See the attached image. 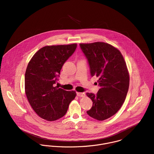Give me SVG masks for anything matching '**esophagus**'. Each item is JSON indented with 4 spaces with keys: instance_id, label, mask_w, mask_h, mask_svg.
<instances>
[{
    "instance_id": "obj_1",
    "label": "esophagus",
    "mask_w": 154,
    "mask_h": 154,
    "mask_svg": "<svg viewBox=\"0 0 154 154\" xmlns=\"http://www.w3.org/2000/svg\"><path fill=\"white\" fill-rule=\"evenodd\" d=\"M77 95L79 97H85V94L84 92H77Z\"/></svg>"
}]
</instances>
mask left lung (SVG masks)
Wrapping results in <instances>:
<instances>
[{
  "instance_id": "1",
  "label": "left lung",
  "mask_w": 154,
  "mask_h": 154,
  "mask_svg": "<svg viewBox=\"0 0 154 154\" xmlns=\"http://www.w3.org/2000/svg\"><path fill=\"white\" fill-rule=\"evenodd\" d=\"M88 59L92 77L99 78L100 88L96 95L86 93L93 102L87 114L103 121L116 114L125 100L129 85L126 63L120 51L105 42L80 43Z\"/></svg>"
}]
</instances>
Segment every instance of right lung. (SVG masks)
Segmentation results:
<instances>
[{
	"label": "right lung",
	"mask_w": 154,
	"mask_h": 154,
	"mask_svg": "<svg viewBox=\"0 0 154 154\" xmlns=\"http://www.w3.org/2000/svg\"><path fill=\"white\" fill-rule=\"evenodd\" d=\"M77 45L44 46L28 63L25 75V94L33 110L44 120L51 122L63 117L76 96L75 91H67L53 85Z\"/></svg>",
	"instance_id": "right-lung-1"
}]
</instances>
